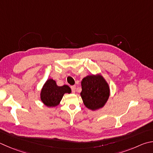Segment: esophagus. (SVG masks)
Listing matches in <instances>:
<instances>
[{"instance_id": "34e87169", "label": "esophagus", "mask_w": 153, "mask_h": 153, "mask_svg": "<svg viewBox=\"0 0 153 153\" xmlns=\"http://www.w3.org/2000/svg\"><path fill=\"white\" fill-rule=\"evenodd\" d=\"M76 86L75 85H73V86H71V91H72V92L73 93H75L76 92Z\"/></svg>"}]
</instances>
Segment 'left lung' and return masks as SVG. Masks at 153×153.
<instances>
[{
  "label": "left lung",
  "mask_w": 153,
  "mask_h": 153,
  "mask_svg": "<svg viewBox=\"0 0 153 153\" xmlns=\"http://www.w3.org/2000/svg\"><path fill=\"white\" fill-rule=\"evenodd\" d=\"M80 95L85 107L96 110L104 106L110 96L108 84L101 75H90L83 78Z\"/></svg>",
  "instance_id": "1"
}]
</instances>
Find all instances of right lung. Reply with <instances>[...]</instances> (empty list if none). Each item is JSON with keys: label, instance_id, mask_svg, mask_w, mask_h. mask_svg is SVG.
<instances>
[{"label": "right lung", "instance_id": "add662e5", "mask_svg": "<svg viewBox=\"0 0 153 153\" xmlns=\"http://www.w3.org/2000/svg\"><path fill=\"white\" fill-rule=\"evenodd\" d=\"M71 88L67 85L58 86L56 82L49 79L43 85L41 91V100L48 107H55L59 105L65 94H70Z\"/></svg>", "mask_w": 153, "mask_h": 153}]
</instances>
